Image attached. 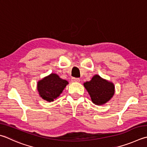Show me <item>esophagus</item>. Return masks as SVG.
I'll list each match as a JSON object with an SVG mask.
<instances>
[{
    "mask_svg": "<svg viewBox=\"0 0 147 147\" xmlns=\"http://www.w3.org/2000/svg\"><path fill=\"white\" fill-rule=\"evenodd\" d=\"M71 81L73 82H74V83H78L80 82V78H73L71 80Z\"/></svg>",
    "mask_w": 147,
    "mask_h": 147,
    "instance_id": "34e87169",
    "label": "esophagus"
}]
</instances>
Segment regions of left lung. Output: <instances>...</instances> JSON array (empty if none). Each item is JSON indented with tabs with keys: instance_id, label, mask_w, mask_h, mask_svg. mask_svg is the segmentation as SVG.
Wrapping results in <instances>:
<instances>
[{
	"instance_id": "left-lung-1",
	"label": "left lung",
	"mask_w": 147,
	"mask_h": 147,
	"mask_svg": "<svg viewBox=\"0 0 147 147\" xmlns=\"http://www.w3.org/2000/svg\"><path fill=\"white\" fill-rule=\"evenodd\" d=\"M84 86L92 103L96 105H102L108 102L115 92L113 83L101 78L98 74H95L90 81L85 82Z\"/></svg>"
}]
</instances>
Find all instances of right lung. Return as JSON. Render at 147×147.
Returning <instances> with one entry per match:
<instances>
[{"label":"right lung","mask_w":147,"mask_h":147,"mask_svg":"<svg viewBox=\"0 0 147 147\" xmlns=\"http://www.w3.org/2000/svg\"><path fill=\"white\" fill-rule=\"evenodd\" d=\"M69 82L56 73H51L37 82V90L42 99L51 102L59 97Z\"/></svg>","instance_id":"1"}]
</instances>
